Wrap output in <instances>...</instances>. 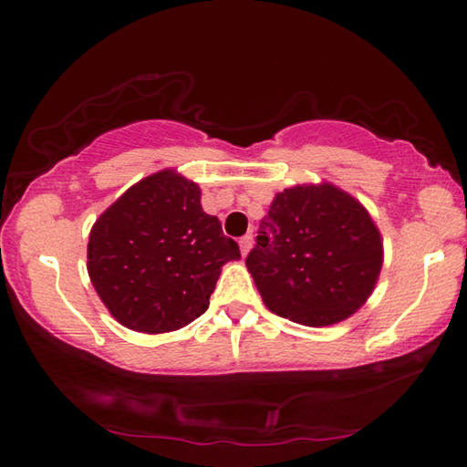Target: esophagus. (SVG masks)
<instances>
[{"label":"esophagus","mask_w":467,"mask_h":467,"mask_svg":"<svg viewBox=\"0 0 467 467\" xmlns=\"http://www.w3.org/2000/svg\"><path fill=\"white\" fill-rule=\"evenodd\" d=\"M239 244H241V253H243V255H247V253H249L251 247H253V236H251V234L243 236V239L239 241Z\"/></svg>","instance_id":"esophagus-1"}]
</instances>
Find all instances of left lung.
Instances as JSON below:
<instances>
[{"label": "left lung", "instance_id": "1", "mask_svg": "<svg viewBox=\"0 0 467 467\" xmlns=\"http://www.w3.org/2000/svg\"><path fill=\"white\" fill-rule=\"evenodd\" d=\"M383 239L368 210L334 183L275 193L247 270L272 313L300 326H334L377 286Z\"/></svg>", "mask_w": 467, "mask_h": 467}]
</instances>
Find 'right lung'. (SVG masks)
<instances>
[{"label":"right lung","instance_id":"1","mask_svg":"<svg viewBox=\"0 0 467 467\" xmlns=\"http://www.w3.org/2000/svg\"><path fill=\"white\" fill-rule=\"evenodd\" d=\"M239 244L202 208V189L175 169L131 185L97 218L88 275L113 317L141 334H167L205 313Z\"/></svg>","mask_w":467,"mask_h":467}]
</instances>
